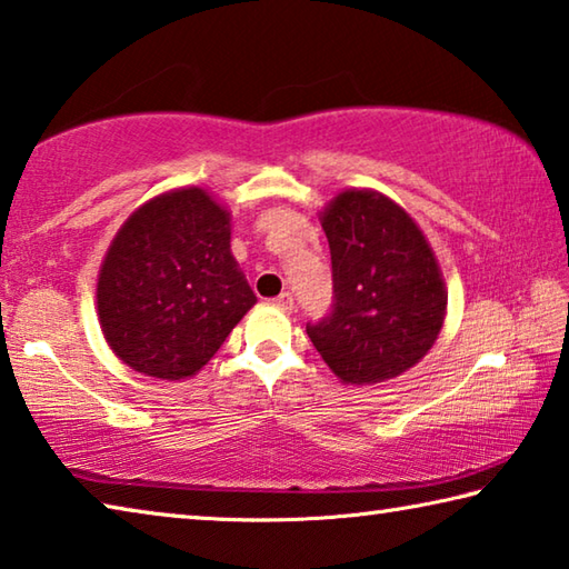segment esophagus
I'll use <instances>...</instances> for the list:
<instances>
[{
    "mask_svg": "<svg viewBox=\"0 0 569 569\" xmlns=\"http://www.w3.org/2000/svg\"><path fill=\"white\" fill-rule=\"evenodd\" d=\"M274 305L279 307V310H284V312H292L295 310V297L290 295V292H282L274 300Z\"/></svg>",
    "mask_w": 569,
    "mask_h": 569,
    "instance_id": "34e87169",
    "label": "esophagus"
}]
</instances>
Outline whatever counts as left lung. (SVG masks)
<instances>
[{"label":"left lung","instance_id":"left-lung-1","mask_svg":"<svg viewBox=\"0 0 569 569\" xmlns=\"http://www.w3.org/2000/svg\"><path fill=\"white\" fill-rule=\"evenodd\" d=\"M332 254V312L307 325L345 385H377L432 350L447 315L442 269L420 224L375 189H345L320 212Z\"/></svg>","mask_w":569,"mask_h":569}]
</instances>
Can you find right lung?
Wrapping results in <instances>:
<instances>
[{
	"label": "right lung",
	"instance_id": "1",
	"mask_svg": "<svg viewBox=\"0 0 569 569\" xmlns=\"http://www.w3.org/2000/svg\"><path fill=\"white\" fill-rule=\"evenodd\" d=\"M232 214L202 187L169 189L119 227L97 274V315L119 360L187 380L257 297L229 249Z\"/></svg>",
	"mask_w": 569,
	"mask_h": 569
}]
</instances>
